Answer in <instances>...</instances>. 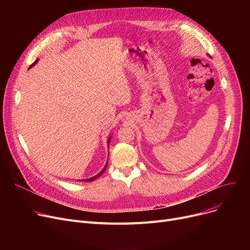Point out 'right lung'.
<instances>
[{
  "label": "right lung",
  "mask_w": 250,
  "mask_h": 250,
  "mask_svg": "<svg viewBox=\"0 0 250 250\" xmlns=\"http://www.w3.org/2000/svg\"><path fill=\"white\" fill-rule=\"evenodd\" d=\"M37 62H38V60H36V61H35V62H33V63H32V64L30 65V68H31V67H33V65H34V64H35V63H36ZM110 139H111V136H110V137L108 138V140H107V144H108V145H109V142H110ZM107 163H108V162H106V165H105V166H104V168H103V169L101 170V171H100V172H99V173H98L97 175H95V176H93V177H91V178L83 179L82 181H93V180H95L96 178H98V177H99V176H100V175H101V174H102V173H103V172L105 171V169H106V167H107Z\"/></svg>",
  "instance_id": "right-lung-1"
}]
</instances>
